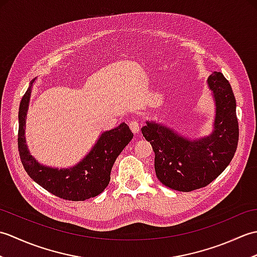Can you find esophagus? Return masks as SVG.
I'll return each mask as SVG.
<instances>
[{
	"mask_svg": "<svg viewBox=\"0 0 257 257\" xmlns=\"http://www.w3.org/2000/svg\"><path fill=\"white\" fill-rule=\"evenodd\" d=\"M129 127H130V129H132V132L134 134H137L139 132V122L137 121V120H135V119L130 120Z\"/></svg>",
	"mask_w": 257,
	"mask_h": 257,
	"instance_id": "obj_1",
	"label": "esophagus"
}]
</instances>
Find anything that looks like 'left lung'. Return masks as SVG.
Wrapping results in <instances>:
<instances>
[{
	"label": "left lung",
	"mask_w": 257,
	"mask_h": 257,
	"mask_svg": "<svg viewBox=\"0 0 257 257\" xmlns=\"http://www.w3.org/2000/svg\"><path fill=\"white\" fill-rule=\"evenodd\" d=\"M207 85L215 101L211 135L191 140L155 121L141 128L155 152L157 178L172 190L190 192L206 187L225 170L236 151L238 122L232 87L220 72L209 76Z\"/></svg>",
	"instance_id": "8db88e82"
}]
</instances>
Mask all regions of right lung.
<instances>
[{
  "instance_id": "obj_1",
  "label": "right lung",
  "mask_w": 257,
  "mask_h": 257,
  "mask_svg": "<svg viewBox=\"0 0 257 257\" xmlns=\"http://www.w3.org/2000/svg\"><path fill=\"white\" fill-rule=\"evenodd\" d=\"M21 100L19 110V152L27 174L48 192L68 201H85L100 194L110 181V172L120 152L133 139L134 134L124 122L102 133L83 160L68 169H57L38 163L27 149L25 141L26 113L32 85Z\"/></svg>"
}]
</instances>
